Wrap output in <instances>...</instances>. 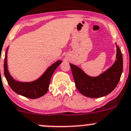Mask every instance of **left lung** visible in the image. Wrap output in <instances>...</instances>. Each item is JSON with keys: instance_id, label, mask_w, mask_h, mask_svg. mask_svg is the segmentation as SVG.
Segmentation results:
<instances>
[{"instance_id": "8db88e82", "label": "left lung", "mask_w": 131, "mask_h": 131, "mask_svg": "<svg viewBox=\"0 0 131 131\" xmlns=\"http://www.w3.org/2000/svg\"><path fill=\"white\" fill-rule=\"evenodd\" d=\"M115 45L116 60L99 76H89L78 67L70 63L77 89L84 96L90 98L104 97L112 92L117 85L123 70V59L120 48L116 43Z\"/></svg>"}]
</instances>
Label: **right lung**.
<instances>
[{"label":"right lung","mask_w":131,"mask_h":131,"mask_svg":"<svg viewBox=\"0 0 131 131\" xmlns=\"http://www.w3.org/2000/svg\"><path fill=\"white\" fill-rule=\"evenodd\" d=\"M5 51L4 59V75L7 83L12 90L17 94L29 99H35L42 97L46 93L49 89L51 78L55 70L62 63L61 60H58L53 63L46 69L41 76L37 80L32 82H23L14 80L10 75L7 68V51Z\"/></svg>","instance_id":"obj_1"}]
</instances>
